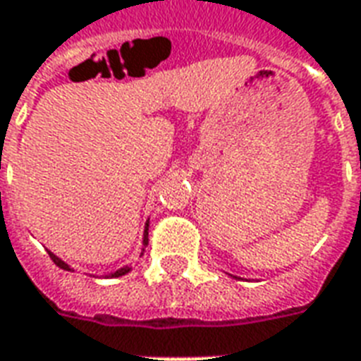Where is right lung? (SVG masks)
<instances>
[{
    "label": "right lung",
    "instance_id": "right-lung-1",
    "mask_svg": "<svg viewBox=\"0 0 361 361\" xmlns=\"http://www.w3.org/2000/svg\"><path fill=\"white\" fill-rule=\"evenodd\" d=\"M147 243H149V221H147V224H145V231H143V247H147ZM143 250H145V248H143ZM141 255H143V252H141ZM49 256H51V260L55 264H57L59 268L66 269V271H72L71 266H68V264H66V262H63V260H61L59 256H55V255H53V252H49ZM130 269H132V268H130V266H124V268H120V269H116V271H113V274H109V277L126 276Z\"/></svg>",
    "mask_w": 361,
    "mask_h": 361
}]
</instances>
